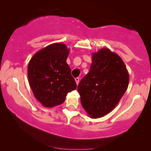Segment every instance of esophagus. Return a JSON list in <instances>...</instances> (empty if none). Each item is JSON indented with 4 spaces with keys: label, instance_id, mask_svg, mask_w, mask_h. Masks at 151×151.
Here are the masks:
<instances>
[{
    "label": "esophagus",
    "instance_id": "1",
    "mask_svg": "<svg viewBox=\"0 0 151 151\" xmlns=\"http://www.w3.org/2000/svg\"><path fill=\"white\" fill-rule=\"evenodd\" d=\"M75 81H76V83H77V84L78 85V84H79V77L75 78Z\"/></svg>",
    "mask_w": 151,
    "mask_h": 151
}]
</instances>
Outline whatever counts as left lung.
Here are the masks:
<instances>
[{
	"label": "left lung",
	"instance_id": "obj_1",
	"mask_svg": "<svg viewBox=\"0 0 151 151\" xmlns=\"http://www.w3.org/2000/svg\"><path fill=\"white\" fill-rule=\"evenodd\" d=\"M129 82L125 64L116 53L109 48L92 53L89 73L77 87L83 108L93 119L110 113L126 92Z\"/></svg>",
	"mask_w": 151,
	"mask_h": 151
}]
</instances>
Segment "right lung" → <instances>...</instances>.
<instances>
[{
	"mask_svg": "<svg viewBox=\"0 0 151 151\" xmlns=\"http://www.w3.org/2000/svg\"><path fill=\"white\" fill-rule=\"evenodd\" d=\"M69 53L64 43H53L39 50L29 62V84L35 97L44 106L61 104L67 93L77 89L67 63Z\"/></svg>",
	"mask_w": 151,
	"mask_h": 151,
	"instance_id": "add662e5",
	"label": "right lung"
}]
</instances>
